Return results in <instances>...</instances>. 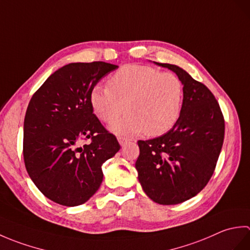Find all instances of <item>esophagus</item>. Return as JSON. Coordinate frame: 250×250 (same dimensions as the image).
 <instances>
[{"instance_id":"34e87169","label":"esophagus","mask_w":250,"mask_h":250,"mask_svg":"<svg viewBox=\"0 0 250 250\" xmlns=\"http://www.w3.org/2000/svg\"><path fill=\"white\" fill-rule=\"evenodd\" d=\"M118 141H119V144L121 146H125V145H126L130 142V140L128 139V137H125V136H119L118 137Z\"/></svg>"}]
</instances>
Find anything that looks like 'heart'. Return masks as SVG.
Listing matches in <instances>:
<instances>
[{"mask_svg":"<svg viewBox=\"0 0 250 250\" xmlns=\"http://www.w3.org/2000/svg\"><path fill=\"white\" fill-rule=\"evenodd\" d=\"M95 115L111 122L128 110L124 118L110 125L120 135L146 133L159 136L171 130L182 114L184 84L173 73H162L147 65L122 66L108 81L90 94Z\"/></svg>","mask_w":250,"mask_h":250,"instance_id":"1","label":"heart"}]
</instances>
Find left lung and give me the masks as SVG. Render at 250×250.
I'll use <instances>...</instances> for the list:
<instances>
[{"label":"left lung","mask_w":250,"mask_h":250,"mask_svg":"<svg viewBox=\"0 0 250 250\" xmlns=\"http://www.w3.org/2000/svg\"><path fill=\"white\" fill-rule=\"evenodd\" d=\"M167 67L184 84L182 114L156 139L139 141L135 167L144 192L156 203L179 204L198 194L213 176L225 137V119L214 94L177 65Z\"/></svg>","instance_id":"8db88e82"}]
</instances>
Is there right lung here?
Masks as SVG:
<instances>
[{
	"label": "right lung",
	"mask_w": 250,
	"mask_h": 250,
	"mask_svg": "<svg viewBox=\"0 0 250 250\" xmlns=\"http://www.w3.org/2000/svg\"><path fill=\"white\" fill-rule=\"evenodd\" d=\"M117 67L102 61L70 63L31 98L23 124L25 168L41 192L58 204L87 202L102 184V164L120 149L90 101L95 84ZM87 138L89 145L78 146Z\"/></svg>",
	"instance_id": "right-lung-1"
}]
</instances>
